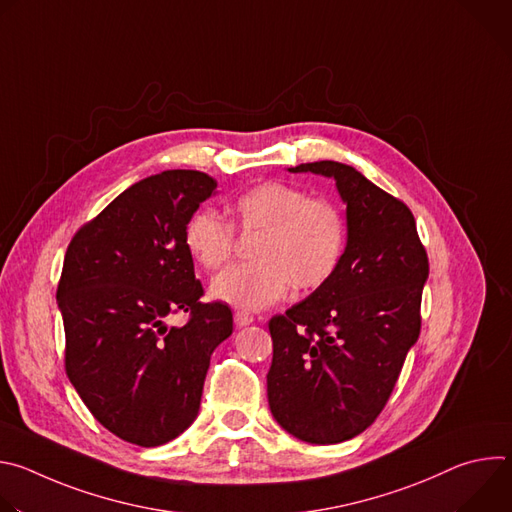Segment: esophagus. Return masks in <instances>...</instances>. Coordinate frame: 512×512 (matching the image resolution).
<instances>
[{
    "mask_svg": "<svg viewBox=\"0 0 512 512\" xmlns=\"http://www.w3.org/2000/svg\"><path fill=\"white\" fill-rule=\"evenodd\" d=\"M253 322V316L251 314H247V312H235V324L239 326V328H243V326H249Z\"/></svg>",
    "mask_w": 512,
    "mask_h": 512,
    "instance_id": "1",
    "label": "esophagus"
}]
</instances>
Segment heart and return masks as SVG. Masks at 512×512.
<instances>
[{
  "label": "heart",
  "instance_id": "obj_1",
  "mask_svg": "<svg viewBox=\"0 0 512 512\" xmlns=\"http://www.w3.org/2000/svg\"><path fill=\"white\" fill-rule=\"evenodd\" d=\"M239 227L261 231L253 263L233 265L216 275L210 294L245 312L283 300L291 287L316 289L340 265L346 245L344 216L334 202L308 196L285 182H261L235 200ZM237 243L235 225L214 208L196 210L184 229L188 255L208 271L223 267Z\"/></svg>",
  "mask_w": 512,
  "mask_h": 512
}]
</instances>
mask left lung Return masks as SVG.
<instances>
[{
	"instance_id": "obj_1",
	"label": "left lung",
	"mask_w": 512,
	"mask_h": 512,
	"mask_svg": "<svg viewBox=\"0 0 512 512\" xmlns=\"http://www.w3.org/2000/svg\"><path fill=\"white\" fill-rule=\"evenodd\" d=\"M289 172L336 180L348 241L334 275L269 320L267 397L298 440L340 444L367 429L395 389L419 338L429 261L409 206L352 166L324 160Z\"/></svg>"
}]
</instances>
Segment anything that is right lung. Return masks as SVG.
<instances>
[{
    "mask_svg": "<svg viewBox=\"0 0 512 512\" xmlns=\"http://www.w3.org/2000/svg\"><path fill=\"white\" fill-rule=\"evenodd\" d=\"M216 182L166 170L121 192L72 237L56 300L64 369L93 417L121 440L156 448L198 415L212 350L233 334L227 304H202L184 229ZM189 322L165 326L170 313Z\"/></svg>",
    "mask_w": 512,
    "mask_h": 512,
    "instance_id": "right-lung-1",
    "label": "right lung"
}]
</instances>
